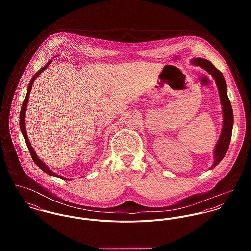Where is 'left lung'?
I'll use <instances>...</instances> for the list:
<instances>
[{
    "label": "left lung",
    "mask_w": 251,
    "mask_h": 251,
    "mask_svg": "<svg viewBox=\"0 0 251 251\" xmlns=\"http://www.w3.org/2000/svg\"><path fill=\"white\" fill-rule=\"evenodd\" d=\"M191 63L195 66H200L203 68L206 72H209L215 80L219 97H220V102L222 105V112H223V126L220 137L218 139V142L215 148V161L212 166V168L215 167L225 156L230 141L232 136V129H233V123H234V117H233V110L230 103V100L227 96V85L224 80V77L222 73L219 72L215 66L209 62L208 60L197 58L193 59ZM211 168V169H212Z\"/></svg>",
    "instance_id": "left-lung-1"
}]
</instances>
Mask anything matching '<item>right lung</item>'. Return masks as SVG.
Masks as SVG:
<instances>
[{"label": "right lung", "mask_w": 251, "mask_h": 251, "mask_svg": "<svg viewBox=\"0 0 251 251\" xmlns=\"http://www.w3.org/2000/svg\"><path fill=\"white\" fill-rule=\"evenodd\" d=\"M51 62L52 61H49L48 62V64L46 65V66H44L42 69H40L38 72H36V74H35V76L32 78V80H31V82H30V84H29V87H28V91H27V95H26V98H25V100H24V101H23V104H22V107H21V111H20V122H19V125H20V129H21V132H22V134H23V136H24V139H25V141H26V144H27V147H28V149H29V151H30V153H31V155H32V158H33V160L35 161V163H36V165L42 170V171H44L45 173H47L48 175H50V176H53V177H56V178H60V179H65V178H63V177H61V176H59V175H57L56 173H54L53 171H51L39 158H38V156L36 155V152H35V151H34V149H33V147L31 146V143H30V141H29V139H28V135H27V132H26V127H25V113H26V109H27V104H28V101H29V95H30V93H31V90H32V87H33V84H34V81L36 80V77L38 76V75H40V73L43 72L44 70H46L47 69V67L51 64Z\"/></svg>", "instance_id": "obj_1"}]
</instances>
